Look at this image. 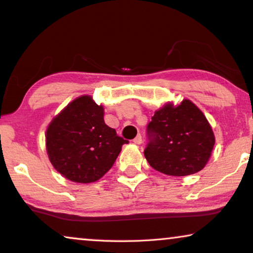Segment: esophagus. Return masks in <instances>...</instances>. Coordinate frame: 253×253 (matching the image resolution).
<instances>
[{
  "label": "esophagus",
  "mask_w": 253,
  "mask_h": 253,
  "mask_svg": "<svg viewBox=\"0 0 253 253\" xmlns=\"http://www.w3.org/2000/svg\"><path fill=\"white\" fill-rule=\"evenodd\" d=\"M133 143L137 145H140L141 143H143V138H141L140 134H137V137L133 139Z\"/></svg>",
  "instance_id": "esophagus-1"
}]
</instances>
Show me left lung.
Wrapping results in <instances>:
<instances>
[{
	"label": "left lung",
	"instance_id": "obj_1",
	"mask_svg": "<svg viewBox=\"0 0 253 253\" xmlns=\"http://www.w3.org/2000/svg\"><path fill=\"white\" fill-rule=\"evenodd\" d=\"M145 158L152 168L170 176L196 174L205 167L215 138L205 115L190 100L167 103L147 126Z\"/></svg>",
	"mask_w": 253,
	"mask_h": 253
}]
</instances>
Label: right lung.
Here are the masks:
<instances>
[{
	"instance_id": "obj_1",
	"label": "right lung",
	"mask_w": 253,
	"mask_h": 253,
	"mask_svg": "<svg viewBox=\"0 0 253 253\" xmlns=\"http://www.w3.org/2000/svg\"><path fill=\"white\" fill-rule=\"evenodd\" d=\"M103 120V107L83 95L69 103L46 131V147L54 168L76 183L98 181L113 167L122 145Z\"/></svg>"
}]
</instances>
